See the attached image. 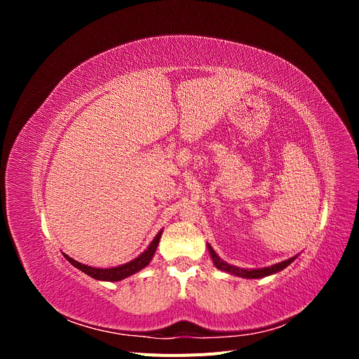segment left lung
Here are the masks:
<instances>
[{
    "mask_svg": "<svg viewBox=\"0 0 359 359\" xmlns=\"http://www.w3.org/2000/svg\"><path fill=\"white\" fill-rule=\"evenodd\" d=\"M208 252H210V256L212 259V264L215 265V268H219L220 271H224V273H227V274H233V276L243 277V278H262V277H266V276H271V274H276V273H278V271L286 268L287 264H289V260H290L289 259V260H285V262H280V264L265 266V268L245 269V268H238L235 265L224 262V260H222L219 256H217V253L214 252L212 247H208Z\"/></svg>",
    "mask_w": 359,
    "mask_h": 359,
    "instance_id": "left-lung-1",
    "label": "left lung"
}]
</instances>
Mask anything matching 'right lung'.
<instances>
[{
	"label": "right lung",
	"instance_id": "obj_1",
	"mask_svg": "<svg viewBox=\"0 0 359 359\" xmlns=\"http://www.w3.org/2000/svg\"><path fill=\"white\" fill-rule=\"evenodd\" d=\"M160 238H161V231L154 236V240L149 243V245L137 257H135L133 260H130V262H127V264L112 266V268H93V266L76 262L74 259L69 257L67 255H66V257L69 259V262L73 266L79 268L82 273L88 274L90 277H93L95 280H100V281H119V280H124V278H127L130 276L139 273L140 269H144L145 266H148V264L151 262V259H153V256L156 253Z\"/></svg>",
	"mask_w": 359,
	"mask_h": 359
}]
</instances>
